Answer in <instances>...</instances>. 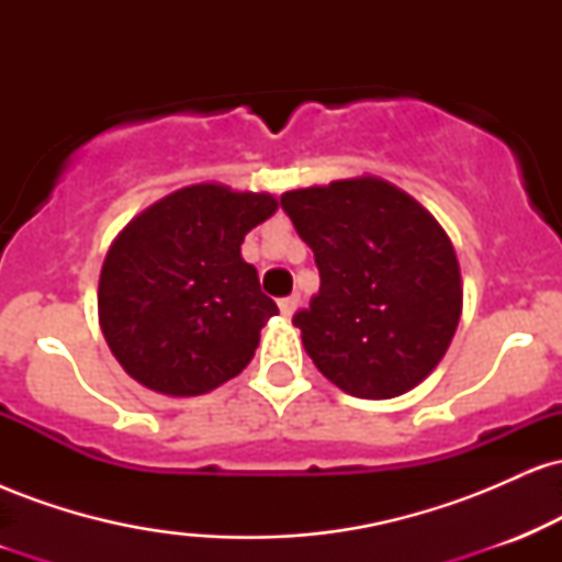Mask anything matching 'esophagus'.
<instances>
[{
	"mask_svg": "<svg viewBox=\"0 0 562 562\" xmlns=\"http://www.w3.org/2000/svg\"><path fill=\"white\" fill-rule=\"evenodd\" d=\"M299 303H301V299L295 293L288 295V299H282L280 301V314H282V317H293L295 308H299Z\"/></svg>",
	"mask_w": 562,
	"mask_h": 562,
	"instance_id": "34e87169",
	"label": "esophagus"
}]
</instances>
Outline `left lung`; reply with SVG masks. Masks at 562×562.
<instances>
[{
  "instance_id": "8db88e82",
  "label": "left lung",
  "mask_w": 562,
  "mask_h": 562,
  "mask_svg": "<svg viewBox=\"0 0 562 562\" xmlns=\"http://www.w3.org/2000/svg\"><path fill=\"white\" fill-rule=\"evenodd\" d=\"M280 203L319 269V293L293 317L317 370L359 398L423 383L462 314L460 261L436 216L370 173L288 190Z\"/></svg>"
}]
</instances>
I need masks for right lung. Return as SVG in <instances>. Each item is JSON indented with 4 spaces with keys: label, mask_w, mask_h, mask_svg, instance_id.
Returning <instances> with one entry per match:
<instances>
[{
    "label": "right lung",
    "mask_w": 562,
    "mask_h": 562,
    "mask_svg": "<svg viewBox=\"0 0 562 562\" xmlns=\"http://www.w3.org/2000/svg\"><path fill=\"white\" fill-rule=\"evenodd\" d=\"M274 211L269 192L200 182L119 232L102 261L97 314L126 375L164 396H200L240 375L277 314L240 245Z\"/></svg>",
    "instance_id": "obj_1"
}]
</instances>
